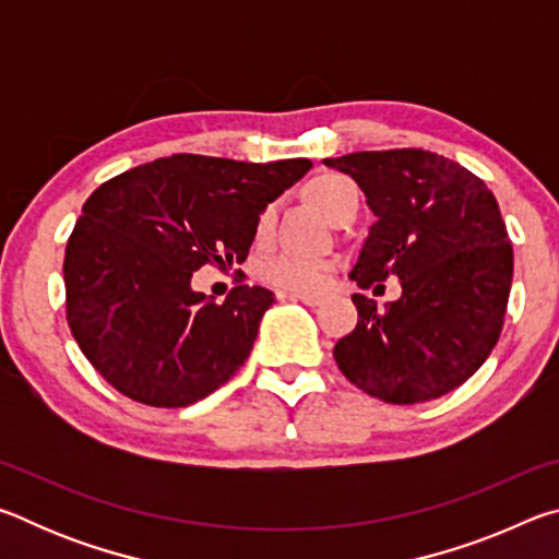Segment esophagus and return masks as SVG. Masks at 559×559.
<instances>
[{
	"label": "esophagus",
	"instance_id": "obj_1",
	"mask_svg": "<svg viewBox=\"0 0 559 559\" xmlns=\"http://www.w3.org/2000/svg\"><path fill=\"white\" fill-rule=\"evenodd\" d=\"M283 298H290V300H300V302H306V306H310V308H316V306H320V298L318 293H281Z\"/></svg>",
	"mask_w": 559,
	"mask_h": 559
}]
</instances>
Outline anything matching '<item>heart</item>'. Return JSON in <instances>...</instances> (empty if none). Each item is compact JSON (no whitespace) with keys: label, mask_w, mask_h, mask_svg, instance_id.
Here are the masks:
<instances>
[{"label":"heart","mask_w":559,"mask_h":559,"mask_svg":"<svg viewBox=\"0 0 559 559\" xmlns=\"http://www.w3.org/2000/svg\"><path fill=\"white\" fill-rule=\"evenodd\" d=\"M353 192H357L353 179L335 173L320 175L308 185V197L313 200L318 210H323L330 216V219L337 214L340 204L345 202V197ZM273 224H276V206L266 204L259 212L257 224H253V236H257L259 241H266L273 234ZM335 266H337V259L333 257L281 251L276 257H271L261 263V276L278 288L308 293V290L323 288L330 273L335 271Z\"/></svg>","instance_id":"heart-1"}]
</instances>
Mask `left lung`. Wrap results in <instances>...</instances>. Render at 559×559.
<instances>
[{
  "mask_svg": "<svg viewBox=\"0 0 559 559\" xmlns=\"http://www.w3.org/2000/svg\"><path fill=\"white\" fill-rule=\"evenodd\" d=\"M323 163L353 177L377 216L349 278L359 288L390 276L402 283L384 310L355 293L357 325L333 349L340 372L390 404L456 390L496 347L513 283V246L493 192L429 150Z\"/></svg>",
  "mask_w": 559,
  "mask_h": 559,
  "instance_id": "obj_1",
  "label": "left lung"
}]
</instances>
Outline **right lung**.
<instances>
[{
    "label": "right lung",
    "instance_id": "obj_1",
    "mask_svg": "<svg viewBox=\"0 0 559 559\" xmlns=\"http://www.w3.org/2000/svg\"><path fill=\"white\" fill-rule=\"evenodd\" d=\"M310 167L302 157L257 165L173 155L88 197L66 243V320L103 380L167 409L231 380L276 298L236 286L214 302L192 290V273L243 263L259 212Z\"/></svg>",
    "mask_w": 559,
    "mask_h": 559
}]
</instances>
